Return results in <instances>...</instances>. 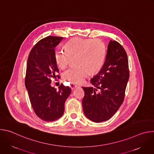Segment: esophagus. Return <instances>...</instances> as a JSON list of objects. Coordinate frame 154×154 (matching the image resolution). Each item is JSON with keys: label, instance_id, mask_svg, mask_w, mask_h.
<instances>
[{"label": "esophagus", "instance_id": "obj_1", "mask_svg": "<svg viewBox=\"0 0 154 154\" xmlns=\"http://www.w3.org/2000/svg\"><path fill=\"white\" fill-rule=\"evenodd\" d=\"M70 86V88H71L72 90H74L77 86V85H74V84L71 83V84L70 85V86Z\"/></svg>", "mask_w": 154, "mask_h": 154}]
</instances>
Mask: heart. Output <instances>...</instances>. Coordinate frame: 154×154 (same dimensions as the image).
<instances>
[{
	"label": "heart",
	"instance_id": "heart-1",
	"mask_svg": "<svg viewBox=\"0 0 154 154\" xmlns=\"http://www.w3.org/2000/svg\"><path fill=\"white\" fill-rule=\"evenodd\" d=\"M64 50L55 51V60L64 69L75 58L76 66L63 74V79L72 84L82 83L90 72H98L103 65L106 53L104 42L98 39L74 38L66 44Z\"/></svg>",
	"mask_w": 154,
	"mask_h": 154
}]
</instances>
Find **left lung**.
Here are the masks:
<instances>
[{
	"label": "left lung",
	"instance_id": "1",
	"mask_svg": "<svg viewBox=\"0 0 154 154\" xmlns=\"http://www.w3.org/2000/svg\"><path fill=\"white\" fill-rule=\"evenodd\" d=\"M128 79L126 52L118 42L109 41L103 65L91 79L95 88L82 87V106L86 118L97 123L111 118L124 101Z\"/></svg>",
	"mask_w": 154,
	"mask_h": 154
}]
</instances>
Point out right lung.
<instances>
[{
	"instance_id": "right-lung-1",
	"label": "right lung",
	"mask_w": 154,
	"mask_h": 154,
	"mask_svg": "<svg viewBox=\"0 0 154 154\" xmlns=\"http://www.w3.org/2000/svg\"><path fill=\"white\" fill-rule=\"evenodd\" d=\"M63 38L51 36L41 39L31 50L27 63L25 85L31 105L36 115L47 122L62 116L71 93L69 86L61 84L57 90L51 85L52 78H59L54 54Z\"/></svg>"
}]
</instances>
